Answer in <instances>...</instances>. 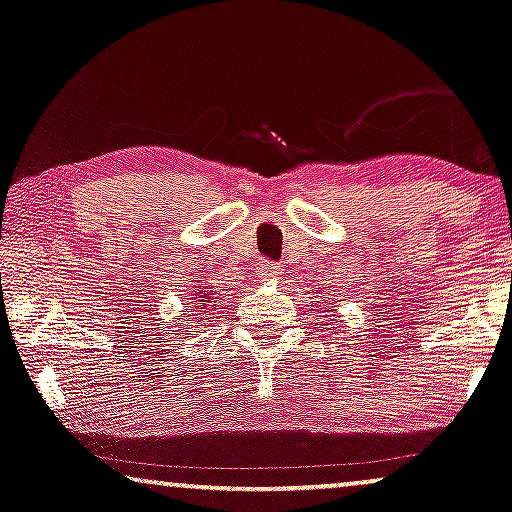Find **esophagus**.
<instances>
[{
  "label": "esophagus",
  "instance_id": "1",
  "mask_svg": "<svg viewBox=\"0 0 512 512\" xmlns=\"http://www.w3.org/2000/svg\"><path fill=\"white\" fill-rule=\"evenodd\" d=\"M281 274L283 271L276 262H264L262 267H257V278H260V281H278Z\"/></svg>",
  "mask_w": 512,
  "mask_h": 512
}]
</instances>
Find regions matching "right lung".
<instances>
[{
	"label": "right lung",
	"instance_id": "add662e5",
	"mask_svg": "<svg viewBox=\"0 0 512 512\" xmlns=\"http://www.w3.org/2000/svg\"><path fill=\"white\" fill-rule=\"evenodd\" d=\"M196 302L201 304V309H206V306H215L210 302H217V297H215V292H210L208 288H203V285H201V290L196 292Z\"/></svg>",
	"mask_w": 512,
	"mask_h": 512
}]
</instances>
